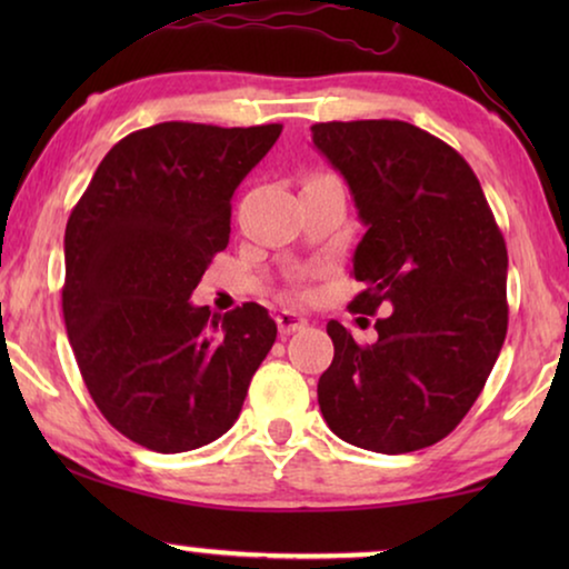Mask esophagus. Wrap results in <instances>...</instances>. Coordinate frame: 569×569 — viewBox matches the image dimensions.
Here are the masks:
<instances>
[{"instance_id": "obj_1", "label": "esophagus", "mask_w": 569, "mask_h": 569, "mask_svg": "<svg viewBox=\"0 0 569 569\" xmlns=\"http://www.w3.org/2000/svg\"><path fill=\"white\" fill-rule=\"evenodd\" d=\"M277 326H279V333L282 337H290L295 331H302L308 326V318L295 313V310H279L277 313Z\"/></svg>"}]
</instances>
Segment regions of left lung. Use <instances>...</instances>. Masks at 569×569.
Returning <instances> with one entry per match:
<instances>
[{"label": "left lung", "mask_w": 569, "mask_h": 569, "mask_svg": "<svg viewBox=\"0 0 569 569\" xmlns=\"http://www.w3.org/2000/svg\"><path fill=\"white\" fill-rule=\"evenodd\" d=\"M316 150L345 176L365 236L355 313L378 318L360 347L339 321L318 380L326 425L376 453H411L456 430L508 333V248L479 178L442 139L407 121L313 123Z\"/></svg>", "instance_id": "left-lung-1"}]
</instances>
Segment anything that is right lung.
<instances>
[{
  "label": "right lung",
  "instance_id": "right-lung-1",
  "mask_svg": "<svg viewBox=\"0 0 569 569\" xmlns=\"http://www.w3.org/2000/svg\"><path fill=\"white\" fill-rule=\"evenodd\" d=\"M279 134L282 123L131 131L69 214V345L100 415L154 453L228 432L277 339L259 302L217 316L189 298L228 248L232 193Z\"/></svg>",
  "mask_w": 569,
  "mask_h": 569
}]
</instances>
